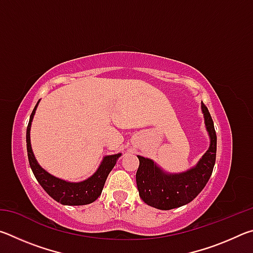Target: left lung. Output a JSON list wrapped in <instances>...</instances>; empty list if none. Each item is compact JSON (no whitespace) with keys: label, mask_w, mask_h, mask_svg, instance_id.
Segmentation results:
<instances>
[{"label":"left lung","mask_w":253,"mask_h":253,"mask_svg":"<svg viewBox=\"0 0 253 253\" xmlns=\"http://www.w3.org/2000/svg\"><path fill=\"white\" fill-rule=\"evenodd\" d=\"M210 146L199 162L185 172L168 173L151 158L137 156L139 168L136 183L139 196L149 207L170 210L183 207L193 201L211 177L216 156V134L214 124L205 105L201 104Z\"/></svg>","instance_id":"1"}]
</instances>
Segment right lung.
<instances>
[{
  "label": "right lung",
  "instance_id": "1",
  "mask_svg": "<svg viewBox=\"0 0 253 253\" xmlns=\"http://www.w3.org/2000/svg\"><path fill=\"white\" fill-rule=\"evenodd\" d=\"M39 102L40 100L37 102L36 107H34L27 128L28 158L37 181L39 182L40 185L43 187V190L51 198L63 205H85L95 202L100 196L106 179L108 177L111 169H114V166L116 165L118 158L122 156V153L114 154V155H106L102 158L96 172L90 177L84 179V181L69 182L66 181V179L53 176L52 174L46 172L43 168H41L36 156H34L31 147L30 131H31L32 121Z\"/></svg>",
  "mask_w": 253,
  "mask_h": 253
}]
</instances>
